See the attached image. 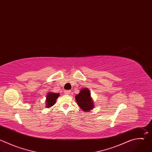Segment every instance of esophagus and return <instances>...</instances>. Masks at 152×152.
<instances>
[{
    "label": "esophagus",
    "instance_id": "1",
    "mask_svg": "<svg viewBox=\"0 0 152 152\" xmlns=\"http://www.w3.org/2000/svg\"><path fill=\"white\" fill-rule=\"evenodd\" d=\"M64 92H65V94H69L70 93V91H69V90H67V91H64Z\"/></svg>",
    "mask_w": 152,
    "mask_h": 152
}]
</instances>
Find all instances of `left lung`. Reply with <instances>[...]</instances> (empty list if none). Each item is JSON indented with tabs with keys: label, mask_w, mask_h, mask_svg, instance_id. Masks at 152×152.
Instances as JSON below:
<instances>
[{
	"label": "left lung",
	"mask_w": 152,
	"mask_h": 152,
	"mask_svg": "<svg viewBox=\"0 0 152 152\" xmlns=\"http://www.w3.org/2000/svg\"><path fill=\"white\" fill-rule=\"evenodd\" d=\"M75 99L79 107L83 112H89L94 108V101L91 96L90 91L86 88L80 89L79 93L75 96Z\"/></svg>",
	"instance_id": "1"
}]
</instances>
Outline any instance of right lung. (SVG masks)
<instances>
[{"instance_id":"obj_1","label":"right lung","mask_w":152,"mask_h":152,"mask_svg":"<svg viewBox=\"0 0 152 152\" xmlns=\"http://www.w3.org/2000/svg\"><path fill=\"white\" fill-rule=\"evenodd\" d=\"M60 96L59 93H54L50 92L48 93L46 96V107L50 108L56 103V100Z\"/></svg>"}]
</instances>
